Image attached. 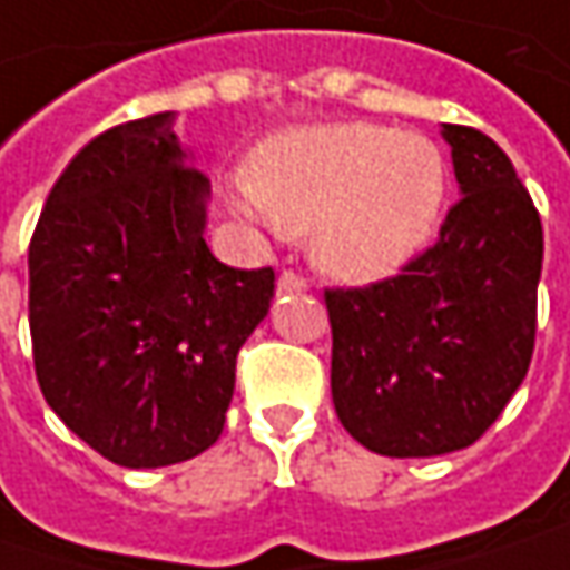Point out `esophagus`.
Returning a JSON list of instances; mask_svg holds the SVG:
<instances>
[{
  "label": "esophagus",
  "mask_w": 570,
  "mask_h": 570,
  "mask_svg": "<svg viewBox=\"0 0 570 570\" xmlns=\"http://www.w3.org/2000/svg\"><path fill=\"white\" fill-rule=\"evenodd\" d=\"M307 292V278L295 269H282L278 273V295H301Z\"/></svg>",
  "instance_id": "34e87169"
}]
</instances>
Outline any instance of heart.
I'll use <instances>...</instances> for the list:
<instances>
[{
  "mask_svg": "<svg viewBox=\"0 0 570 570\" xmlns=\"http://www.w3.org/2000/svg\"><path fill=\"white\" fill-rule=\"evenodd\" d=\"M448 199V161L419 132L371 122H320L275 132L240 174V215L311 230L323 273L371 282L396 273L431 240Z\"/></svg>",
  "mask_w": 570,
  "mask_h": 570,
  "instance_id": "heart-1",
  "label": "heart"
}]
</instances>
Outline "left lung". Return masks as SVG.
I'll return each mask as SVG.
<instances>
[{"label": "left lung", "instance_id": "left-lung-1", "mask_svg": "<svg viewBox=\"0 0 570 570\" xmlns=\"http://www.w3.org/2000/svg\"><path fill=\"white\" fill-rule=\"evenodd\" d=\"M463 199L441 237L390 278L326 288L333 403L381 456L475 444L511 403L537 345L542 222L511 158L444 122Z\"/></svg>", "mask_w": 570, "mask_h": 570}]
</instances>
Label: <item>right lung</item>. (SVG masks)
<instances>
[{"label": "right lung", "instance_id": "right-lung-1", "mask_svg": "<svg viewBox=\"0 0 570 570\" xmlns=\"http://www.w3.org/2000/svg\"><path fill=\"white\" fill-rule=\"evenodd\" d=\"M208 177L174 114L100 132L56 180L28 250L43 400L100 456L155 470L199 456L234 396L237 352L269 314L273 266L206 247Z\"/></svg>", "mask_w": 570, "mask_h": 570}]
</instances>
